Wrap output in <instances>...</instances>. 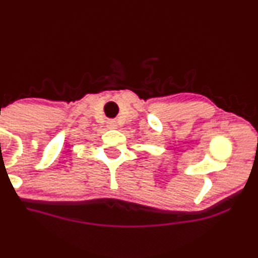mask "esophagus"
Instances as JSON below:
<instances>
[{
  "mask_svg": "<svg viewBox=\"0 0 258 258\" xmlns=\"http://www.w3.org/2000/svg\"><path fill=\"white\" fill-rule=\"evenodd\" d=\"M106 126L109 127V128H116V121L115 120H108L106 121Z\"/></svg>",
  "mask_w": 258,
  "mask_h": 258,
  "instance_id": "1",
  "label": "esophagus"
}]
</instances>
